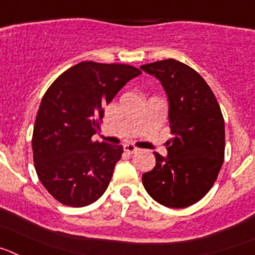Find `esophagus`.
I'll use <instances>...</instances> for the list:
<instances>
[{"instance_id":"obj_1","label":"esophagus","mask_w":255,"mask_h":255,"mask_svg":"<svg viewBox=\"0 0 255 255\" xmlns=\"http://www.w3.org/2000/svg\"><path fill=\"white\" fill-rule=\"evenodd\" d=\"M124 150H125L126 153H129V154H132V153L138 152V148L135 147L134 144H125V145H124Z\"/></svg>"}]
</instances>
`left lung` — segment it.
<instances>
[{
    "label": "left lung",
    "instance_id": "obj_1",
    "mask_svg": "<svg viewBox=\"0 0 255 255\" xmlns=\"http://www.w3.org/2000/svg\"><path fill=\"white\" fill-rule=\"evenodd\" d=\"M161 82L168 98L173 138L167 157L154 153L155 166L143 173L148 194L168 208H185L211 190L225 158V121L215 94L199 74L180 61L140 66Z\"/></svg>",
    "mask_w": 255,
    "mask_h": 255
}]
</instances>
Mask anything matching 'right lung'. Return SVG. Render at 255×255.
Returning a JSON list of instances; mask_svg holds the SVG:
<instances>
[{"instance_id":"right-lung-1","label":"right lung","mask_w":255,"mask_h":255,"mask_svg":"<svg viewBox=\"0 0 255 255\" xmlns=\"http://www.w3.org/2000/svg\"><path fill=\"white\" fill-rule=\"evenodd\" d=\"M139 69L83 61L61 74L44 93L31 147L34 167L49 194L64 206L85 207L107 189L123 145L93 141L103 107Z\"/></svg>"}]
</instances>
